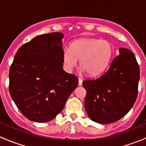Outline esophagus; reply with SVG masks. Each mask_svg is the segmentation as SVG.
Returning <instances> with one entry per match:
<instances>
[{"label":"esophagus","mask_w":146,"mask_h":146,"mask_svg":"<svg viewBox=\"0 0 146 146\" xmlns=\"http://www.w3.org/2000/svg\"><path fill=\"white\" fill-rule=\"evenodd\" d=\"M82 85V80L81 78H78V85L79 86H81Z\"/></svg>","instance_id":"esophagus-1"}]
</instances>
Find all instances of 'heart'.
<instances>
[{
  "instance_id": "heart-1",
  "label": "heart",
  "mask_w": 146,
  "mask_h": 146,
  "mask_svg": "<svg viewBox=\"0 0 146 146\" xmlns=\"http://www.w3.org/2000/svg\"><path fill=\"white\" fill-rule=\"evenodd\" d=\"M114 54L113 46L107 40L80 39L72 42L70 48L63 51L62 61L66 71L70 73L77 66L78 60L83 70L90 76L104 71Z\"/></svg>"
}]
</instances>
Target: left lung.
I'll list each match as a JSON object with an SVG mask.
<instances>
[{
  "label": "left lung",
  "mask_w": 146,
  "mask_h": 146,
  "mask_svg": "<svg viewBox=\"0 0 146 146\" xmlns=\"http://www.w3.org/2000/svg\"><path fill=\"white\" fill-rule=\"evenodd\" d=\"M140 68L133 53L119 48L107 72L92 80H84L85 108L88 117L99 123H111L124 117L138 95Z\"/></svg>",
  "instance_id": "8db88e82"
}]
</instances>
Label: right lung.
<instances>
[{
  "label": "right lung",
  "instance_id": "obj_1",
  "mask_svg": "<svg viewBox=\"0 0 146 146\" xmlns=\"http://www.w3.org/2000/svg\"><path fill=\"white\" fill-rule=\"evenodd\" d=\"M64 35L35 36L17 50L9 70V92L28 119L51 121L64 109L78 78L63 69Z\"/></svg>",
  "mask_w": 146,
  "mask_h": 146
}]
</instances>
